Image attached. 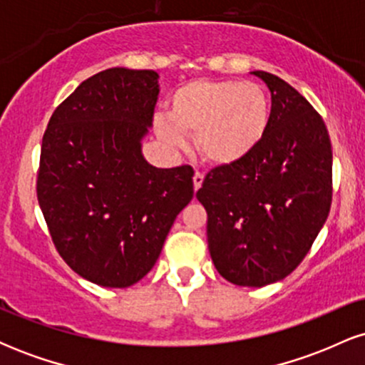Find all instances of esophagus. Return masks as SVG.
<instances>
[{
  "mask_svg": "<svg viewBox=\"0 0 365 365\" xmlns=\"http://www.w3.org/2000/svg\"><path fill=\"white\" fill-rule=\"evenodd\" d=\"M202 182H204V175L199 173V171H195L194 173V190L195 192L199 190L200 185H202Z\"/></svg>",
  "mask_w": 365,
  "mask_h": 365,
  "instance_id": "1",
  "label": "esophagus"
}]
</instances>
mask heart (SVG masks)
I'll return each mask as SVG.
<instances>
[{
	"label": "heart",
	"instance_id": "1",
	"mask_svg": "<svg viewBox=\"0 0 365 365\" xmlns=\"http://www.w3.org/2000/svg\"><path fill=\"white\" fill-rule=\"evenodd\" d=\"M269 99L261 86L240 81L199 78L171 94L170 111L154 116L156 135L173 149H195L207 163L230 166L254 153L269 125Z\"/></svg>",
	"mask_w": 365,
	"mask_h": 365
}]
</instances>
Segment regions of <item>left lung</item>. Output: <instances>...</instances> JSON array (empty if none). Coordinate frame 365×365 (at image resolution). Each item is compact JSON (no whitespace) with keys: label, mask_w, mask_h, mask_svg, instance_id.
Listing matches in <instances>:
<instances>
[{"label":"left lung","mask_w":365,"mask_h":365,"mask_svg":"<svg viewBox=\"0 0 365 365\" xmlns=\"http://www.w3.org/2000/svg\"><path fill=\"white\" fill-rule=\"evenodd\" d=\"M271 92L267 132L250 156L211 170L195 197L207 211L217 273L266 287L302 262L331 206L333 150L324 121L290 83L250 72Z\"/></svg>","instance_id":"1"}]
</instances>
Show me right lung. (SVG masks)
<instances>
[{"label":"right lung","mask_w":365,"mask_h":365,"mask_svg":"<svg viewBox=\"0 0 365 365\" xmlns=\"http://www.w3.org/2000/svg\"><path fill=\"white\" fill-rule=\"evenodd\" d=\"M158 78L121 66L96 73L54 110L43 137L37 200L54 245L75 273L106 288L153 269L194 197L190 166L156 168L142 154Z\"/></svg>","instance_id":"right-lung-1"}]
</instances>
